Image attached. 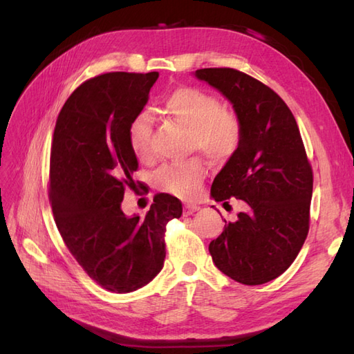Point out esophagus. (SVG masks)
I'll return each mask as SVG.
<instances>
[{"label": "esophagus", "instance_id": "1", "mask_svg": "<svg viewBox=\"0 0 354 354\" xmlns=\"http://www.w3.org/2000/svg\"><path fill=\"white\" fill-rule=\"evenodd\" d=\"M199 209L198 205H190V203H187V205H185V216H190V214H194Z\"/></svg>", "mask_w": 354, "mask_h": 354}]
</instances>
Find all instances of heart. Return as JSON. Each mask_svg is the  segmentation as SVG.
<instances>
[{
  "instance_id": "obj_1",
  "label": "heart",
  "mask_w": 354,
  "mask_h": 354,
  "mask_svg": "<svg viewBox=\"0 0 354 354\" xmlns=\"http://www.w3.org/2000/svg\"><path fill=\"white\" fill-rule=\"evenodd\" d=\"M162 111L192 130L190 149H199L208 158L224 162L239 151L243 128L241 118L223 108L217 95L196 87H178L162 100ZM153 121L149 113H137L128 124L127 138L133 153L140 160L153 158ZM205 177V167L198 158L160 167L155 185L181 199L198 196Z\"/></svg>"
}]
</instances>
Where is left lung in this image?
<instances>
[{
	"label": "left lung",
	"instance_id": "8db88e82",
	"mask_svg": "<svg viewBox=\"0 0 354 354\" xmlns=\"http://www.w3.org/2000/svg\"><path fill=\"white\" fill-rule=\"evenodd\" d=\"M232 102L243 128L239 151L214 178L211 195L248 203L209 243L212 261L243 285L281 276L301 250L310 227L313 169L292 112L270 87L232 68L198 69Z\"/></svg>",
	"mask_w": 354,
	"mask_h": 354
}]
</instances>
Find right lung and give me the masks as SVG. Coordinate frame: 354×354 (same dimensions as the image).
<instances>
[{"mask_svg": "<svg viewBox=\"0 0 354 354\" xmlns=\"http://www.w3.org/2000/svg\"><path fill=\"white\" fill-rule=\"evenodd\" d=\"M158 72H109L82 82L57 116L50 152L48 198L60 236L84 272L111 292L151 282L165 260L167 223L181 202L158 194L145 217L121 209L136 189L138 162L127 128L147 103Z\"/></svg>", "mask_w": 354, "mask_h": 354, "instance_id": "obj_1", "label": "right lung"}]
</instances>
